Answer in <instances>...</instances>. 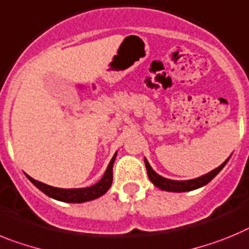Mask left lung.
I'll list each match as a JSON object with an SVG mask.
<instances>
[{"mask_svg":"<svg viewBox=\"0 0 249 249\" xmlns=\"http://www.w3.org/2000/svg\"><path fill=\"white\" fill-rule=\"evenodd\" d=\"M228 159H227L222 165H219L218 168H215L214 170L209 172L208 174L199 177V178L190 179V180H172V179L164 178V177L159 176L158 173H155L154 170H153V168H151L150 164L148 163L146 159H144V161H145L146 172H148L149 179H150L151 183H153L155 187L160 188L161 190H166V192H189V190L198 189V188L203 187V185L208 184L209 181L214 178L220 170L223 169V166L226 165Z\"/></svg>","mask_w":249,"mask_h":249,"instance_id":"8db88e82","label":"left lung"}]
</instances>
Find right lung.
<instances>
[{"mask_svg": "<svg viewBox=\"0 0 249 249\" xmlns=\"http://www.w3.org/2000/svg\"><path fill=\"white\" fill-rule=\"evenodd\" d=\"M116 153L110 160L107 169L103 178L96 183V184L91 185L88 188H77V189H62V188H55L51 185L44 184L41 181L35 180L31 177L27 176V178L31 180L32 184H35L38 189L45 193L46 196H51L53 199L60 200V202H66V203H83L88 202V200L96 199L99 196H104L109 190L110 185L112 183V164L115 161Z\"/></svg>", "mask_w": 249, "mask_h": 249, "instance_id": "add662e5", "label": "right lung"}]
</instances>
